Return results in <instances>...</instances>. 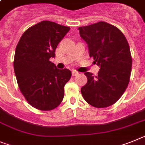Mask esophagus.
<instances>
[{"instance_id": "obj_1", "label": "esophagus", "mask_w": 145, "mask_h": 145, "mask_svg": "<svg viewBox=\"0 0 145 145\" xmlns=\"http://www.w3.org/2000/svg\"><path fill=\"white\" fill-rule=\"evenodd\" d=\"M78 72L75 71V70H72V76H76V75H78Z\"/></svg>"}]
</instances>
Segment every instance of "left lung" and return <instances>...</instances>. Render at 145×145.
I'll use <instances>...</instances> for the list:
<instances>
[{"label":"left lung","instance_id":"1","mask_svg":"<svg viewBox=\"0 0 145 145\" xmlns=\"http://www.w3.org/2000/svg\"><path fill=\"white\" fill-rule=\"evenodd\" d=\"M86 42L90 57L101 69L97 76L86 72L87 83L81 88L85 101L96 108L117 102L130 81L132 59L129 44L120 29L106 22L78 28Z\"/></svg>","mask_w":145,"mask_h":145}]
</instances>
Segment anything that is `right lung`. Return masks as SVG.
Here are the masks:
<instances>
[{
	"mask_svg": "<svg viewBox=\"0 0 145 145\" xmlns=\"http://www.w3.org/2000/svg\"><path fill=\"white\" fill-rule=\"evenodd\" d=\"M70 27L42 21L27 29L16 47L14 69L21 92L28 103L42 111L54 109L64 95L71 78L68 69L59 70L50 61Z\"/></svg>",
	"mask_w": 145,
	"mask_h": 145,
	"instance_id": "1",
	"label": "right lung"
}]
</instances>
